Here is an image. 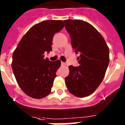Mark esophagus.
Masks as SVG:
<instances>
[{"label": "esophagus", "instance_id": "esophagus-1", "mask_svg": "<svg viewBox=\"0 0 125 125\" xmlns=\"http://www.w3.org/2000/svg\"><path fill=\"white\" fill-rule=\"evenodd\" d=\"M62 65H63V66H65V65H66V63L65 62H62Z\"/></svg>", "mask_w": 125, "mask_h": 125}]
</instances>
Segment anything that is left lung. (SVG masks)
Instances as JSON below:
<instances>
[{
  "label": "left lung",
  "mask_w": 125,
  "mask_h": 125,
  "mask_svg": "<svg viewBox=\"0 0 125 125\" xmlns=\"http://www.w3.org/2000/svg\"><path fill=\"white\" fill-rule=\"evenodd\" d=\"M63 22L73 49L80 54L77 58L80 65L69 67L66 86L74 96L87 97L97 89L104 77L110 62L109 48L102 35L87 22L78 19Z\"/></svg>",
  "instance_id": "1"
}]
</instances>
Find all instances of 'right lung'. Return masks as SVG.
Wrapping results in <instances>:
<instances>
[{"mask_svg": "<svg viewBox=\"0 0 125 125\" xmlns=\"http://www.w3.org/2000/svg\"><path fill=\"white\" fill-rule=\"evenodd\" d=\"M63 27L62 20L43 21L35 24L13 51V72L21 89L29 97L42 99L51 93L61 62L44 60L43 54L52 51L53 36Z\"/></svg>", "mask_w": 125, "mask_h": 125, "instance_id": "add662e5", "label": "right lung"}]
</instances>
